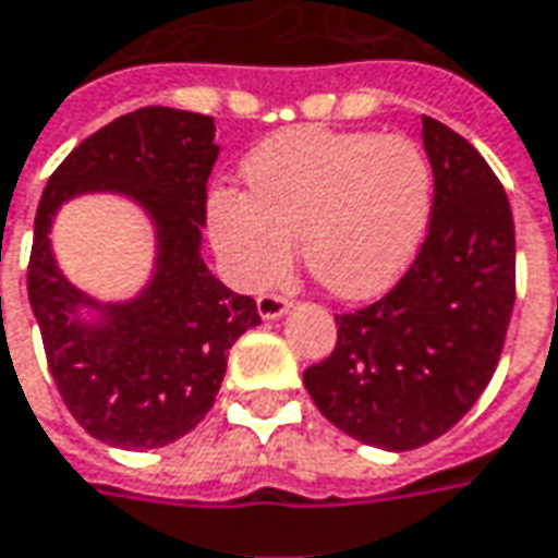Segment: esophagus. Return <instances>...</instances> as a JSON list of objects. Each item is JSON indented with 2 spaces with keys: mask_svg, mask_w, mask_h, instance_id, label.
I'll return each instance as SVG.
<instances>
[{
  "mask_svg": "<svg viewBox=\"0 0 558 558\" xmlns=\"http://www.w3.org/2000/svg\"><path fill=\"white\" fill-rule=\"evenodd\" d=\"M256 305H259V314H263V320H278L283 311L290 308V299L280 293H263L256 299Z\"/></svg>",
  "mask_w": 558,
  "mask_h": 558,
  "instance_id": "esophagus-1",
  "label": "esophagus"
}]
</instances>
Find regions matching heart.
I'll return each mask as SVG.
<instances>
[{"label": "heart", "mask_w": 558, "mask_h": 558, "mask_svg": "<svg viewBox=\"0 0 558 558\" xmlns=\"http://www.w3.org/2000/svg\"><path fill=\"white\" fill-rule=\"evenodd\" d=\"M241 177L247 195L210 192L207 231L247 290L287 275L295 234L302 263L329 293H381L430 226L434 168L409 136L293 128L250 151Z\"/></svg>", "instance_id": "1"}]
</instances>
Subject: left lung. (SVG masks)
I'll list each match as a JSON object with an SVG mask.
<instances>
[{"label":"left lung","instance_id":"left-lung-1","mask_svg":"<svg viewBox=\"0 0 558 558\" xmlns=\"http://www.w3.org/2000/svg\"><path fill=\"white\" fill-rule=\"evenodd\" d=\"M434 210L418 256L373 305L336 314L305 369L314 407L348 437L407 452L461 422L495 375L517 302V231L486 158L424 116Z\"/></svg>","mask_w":558,"mask_h":558}]
</instances>
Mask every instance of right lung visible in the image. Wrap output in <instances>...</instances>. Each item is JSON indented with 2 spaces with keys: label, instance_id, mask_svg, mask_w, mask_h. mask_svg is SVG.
I'll use <instances>...</instances> for the list:
<instances>
[{
  "label": "right lung",
  "instance_id": "1",
  "mask_svg": "<svg viewBox=\"0 0 558 558\" xmlns=\"http://www.w3.org/2000/svg\"><path fill=\"white\" fill-rule=\"evenodd\" d=\"M214 131L210 116L143 106L82 140L41 192L26 293L48 369L72 418L119 449H158L198 427L229 348L263 320L201 259ZM82 191H124L159 229L153 283L134 303L107 306L100 325L77 320L78 304L99 306L59 275L47 241L56 207Z\"/></svg>",
  "mask_w": 558,
  "mask_h": 558
}]
</instances>
